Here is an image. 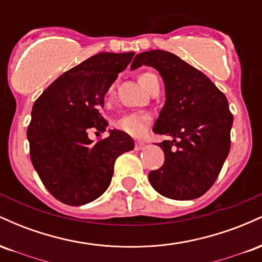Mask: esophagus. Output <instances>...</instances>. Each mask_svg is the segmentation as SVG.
<instances>
[{"instance_id": "esophagus-1", "label": "esophagus", "mask_w": 262, "mask_h": 262, "mask_svg": "<svg viewBox=\"0 0 262 262\" xmlns=\"http://www.w3.org/2000/svg\"><path fill=\"white\" fill-rule=\"evenodd\" d=\"M144 148H145V143H144V141H135V150H141Z\"/></svg>"}]
</instances>
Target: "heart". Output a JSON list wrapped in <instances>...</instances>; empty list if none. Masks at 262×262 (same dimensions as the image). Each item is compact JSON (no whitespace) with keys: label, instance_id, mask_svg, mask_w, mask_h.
I'll use <instances>...</instances> for the list:
<instances>
[{"label":"heart","instance_id":"obj_1","mask_svg":"<svg viewBox=\"0 0 262 262\" xmlns=\"http://www.w3.org/2000/svg\"><path fill=\"white\" fill-rule=\"evenodd\" d=\"M139 83L143 87L144 90L149 91L151 89V86L158 81V77L156 75L152 73H149V71H144V73L139 74ZM113 95V87H110L107 91V98H110L111 96ZM149 125V117L145 116V114L141 113H129L125 114V116L121 117L118 121L116 122V127L121 129L122 132H125V133L130 135H140L143 134L144 132L146 130Z\"/></svg>","mask_w":262,"mask_h":262}]
</instances>
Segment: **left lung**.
Returning <instances> with one entry per match:
<instances>
[{"label":"left lung","mask_w":262,"mask_h":262,"mask_svg":"<svg viewBox=\"0 0 262 262\" xmlns=\"http://www.w3.org/2000/svg\"><path fill=\"white\" fill-rule=\"evenodd\" d=\"M143 65L158 70L165 85L166 100L152 130L172 138L158 144L165 161L150 171L149 181L171 200H194L212 187L229 154L233 114L228 100L206 75L175 54L140 53L130 69Z\"/></svg>","instance_id":"1"}]
</instances>
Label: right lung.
Wrapping results in <instances>:
<instances>
[{"label": "right lung", "instance_id": "right-lung-1", "mask_svg": "<svg viewBox=\"0 0 262 262\" xmlns=\"http://www.w3.org/2000/svg\"><path fill=\"white\" fill-rule=\"evenodd\" d=\"M134 53H100L70 69L39 96L27 138L31 160L41 182L60 202L82 206L104 193L114 161L134 149L130 135L113 129L93 143L89 130L106 132L100 113L104 95Z\"/></svg>", "mask_w": 262, "mask_h": 262}]
</instances>
